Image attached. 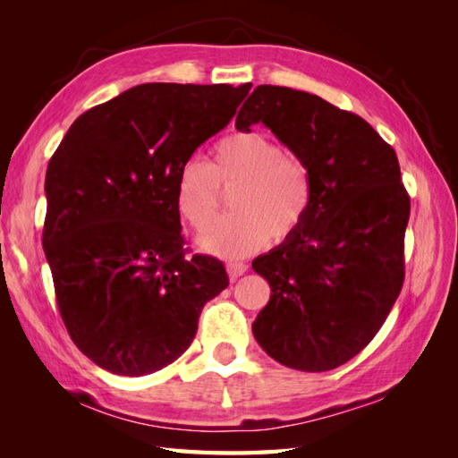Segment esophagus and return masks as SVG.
Segmentation results:
<instances>
[{"instance_id": "1", "label": "esophagus", "mask_w": 458, "mask_h": 458, "mask_svg": "<svg viewBox=\"0 0 458 458\" xmlns=\"http://www.w3.org/2000/svg\"><path fill=\"white\" fill-rule=\"evenodd\" d=\"M246 271H248V266L242 261H229L227 263V273H229L231 279H237V276L244 275Z\"/></svg>"}]
</instances>
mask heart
Segmentation results:
<instances>
[{
  "label": "heart",
  "mask_w": 458,
  "mask_h": 458,
  "mask_svg": "<svg viewBox=\"0 0 458 458\" xmlns=\"http://www.w3.org/2000/svg\"><path fill=\"white\" fill-rule=\"evenodd\" d=\"M219 185L234 187L227 216L200 241L204 250L242 258L275 239L293 234L311 202V174L300 157L286 152L269 135L237 131L217 141L208 164L189 160L175 183L177 210L204 233L219 208Z\"/></svg>",
  "instance_id": "1"
}]
</instances>
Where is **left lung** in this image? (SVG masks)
I'll return each instance as SVG.
<instances>
[{
	"mask_svg": "<svg viewBox=\"0 0 458 458\" xmlns=\"http://www.w3.org/2000/svg\"><path fill=\"white\" fill-rule=\"evenodd\" d=\"M258 122L308 164L311 202L298 229L252 261L271 286L252 332L284 367L336 369L374 338L403 286L411 200L395 150L361 116L290 88L252 91L234 126Z\"/></svg>",
	"mask_w": 458,
	"mask_h": 458,
	"instance_id": "left-lung-1",
	"label": "left lung"
}]
</instances>
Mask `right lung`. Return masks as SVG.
Returning <instances> with one entry per match:
<instances>
[{"label": "right lung", "mask_w": 458, "mask_h": 458, "mask_svg": "<svg viewBox=\"0 0 458 458\" xmlns=\"http://www.w3.org/2000/svg\"><path fill=\"white\" fill-rule=\"evenodd\" d=\"M252 84H141L76 118L49 160L44 252L78 350L120 377L174 363L224 263L187 258L175 183Z\"/></svg>", "instance_id": "right-lung-1"}]
</instances>
